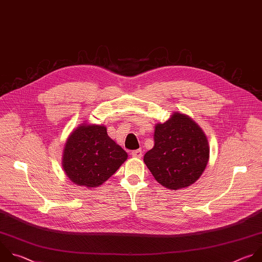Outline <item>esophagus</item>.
<instances>
[{"instance_id": "34e87169", "label": "esophagus", "mask_w": 262, "mask_h": 262, "mask_svg": "<svg viewBox=\"0 0 262 262\" xmlns=\"http://www.w3.org/2000/svg\"><path fill=\"white\" fill-rule=\"evenodd\" d=\"M134 157H137V158H141L142 157V155H143V152H142V150L141 149H138V150H134V151H132V153H130Z\"/></svg>"}]
</instances>
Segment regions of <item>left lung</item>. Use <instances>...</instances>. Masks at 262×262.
<instances>
[{"instance_id": "obj_1", "label": "left lung", "mask_w": 262, "mask_h": 262, "mask_svg": "<svg viewBox=\"0 0 262 262\" xmlns=\"http://www.w3.org/2000/svg\"><path fill=\"white\" fill-rule=\"evenodd\" d=\"M154 146L144 161L162 186L178 190L193 184L209 160V145L202 128L188 116L175 113L154 132Z\"/></svg>"}]
</instances>
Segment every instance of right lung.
Masks as SVG:
<instances>
[{
    "label": "right lung",
    "instance_id": "add662e5",
    "mask_svg": "<svg viewBox=\"0 0 262 262\" xmlns=\"http://www.w3.org/2000/svg\"><path fill=\"white\" fill-rule=\"evenodd\" d=\"M127 153L109 138L103 125H80L69 137L62 166L75 184L98 187L126 160Z\"/></svg>",
    "mask_w": 262,
    "mask_h": 262
}]
</instances>
